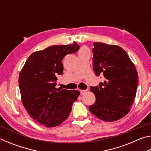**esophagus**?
Returning a JSON list of instances; mask_svg holds the SVG:
<instances>
[{"mask_svg": "<svg viewBox=\"0 0 151 151\" xmlns=\"http://www.w3.org/2000/svg\"><path fill=\"white\" fill-rule=\"evenodd\" d=\"M80 92H81V94H84L87 92V90H81Z\"/></svg>", "mask_w": 151, "mask_h": 151, "instance_id": "1", "label": "esophagus"}]
</instances>
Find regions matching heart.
Masks as SVG:
<instances>
[{"label": "heart", "mask_w": 151, "mask_h": 151, "mask_svg": "<svg viewBox=\"0 0 151 151\" xmlns=\"http://www.w3.org/2000/svg\"><path fill=\"white\" fill-rule=\"evenodd\" d=\"M89 52L87 48L86 47H82L78 51V55L82 54V53H84V52Z\"/></svg>", "instance_id": "b5f03b06"}]
</instances>
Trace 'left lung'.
Here are the masks:
<instances>
[{
	"mask_svg": "<svg viewBox=\"0 0 151 151\" xmlns=\"http://www.w3.org/2000/svg\"><path fill=\"white\" fill-rule=\"evenodd\" d=\"M93 66L96 76L104 81L91 86L96 101L91 112L106 122L115 121L129 113L136 96L139 76L135 66L123 48L116 45L94 42Z\"/></svg>",
	"mask_w": 151,
	"mask_h": 151,
	"instance_id": "left-lung-1",
	"label": "left lung"
}]
</instances>
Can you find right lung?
Instances as JSON below:
<instances>
[{
	"mask_svg": "<svg viewBox=\"0 0 151 151\" xmlns=\"http://www.w3.org/2000/svg\"><path fill=\"white\" fill-rule=\"evenodd\" d=\"M79 49L77 43L54 45L28 58L19 74L22 104L28 113L47 127L60 124L68 118L80 92L57 88L58 75L63 73L62 60Z\"/></svg>",
	"mask_w": 151,
	"mask_h": 151,
	"instance_id": "obj_1",
	"label": "right lung"
}]
</instances>
